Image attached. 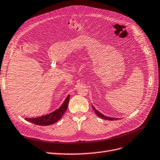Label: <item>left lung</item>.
Segmentation results:
<instances>
[{"mask_svg": "<svg viewBox=\"0 0 160 160\" xmlns=\"http://www.w3.org/2000/svg\"><path fill=\"white\" fill-rule=\"evenodd\" d=\"M93 110H95V112L96 113V114L99 117L101 118H102V119H105V120H117V118H110V117L104 116L103 114L100 113L98 110H97L93 106Z\"/></svg>", "mask_w": 160, "mask_h": 160, "instance_id": "left-lung-1", "label": "left lung"}]
</instances>
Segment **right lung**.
Returning <instances> with one entry per match:
<instances>
[{"label":"right lung","mask_w":160,"mask_h":160,"mask_svg":"<svg viewBox=\"0 0 160 160\" xmlns=\"http://www.w3.org/2000/svg\"><path fill=\"white\" fill-rule=\"evenodd\" d=\"M68 102L69 95L67 96L65 101L63 103V105L59 107V108L54 111V112L43 116L34 118H25V119L27 121L30 122L36 125H38V126H50V125L57 122L65 114V112H66L68 108Z\"/></svg>","instance_id":"right-lung-1"}]
</instances>
